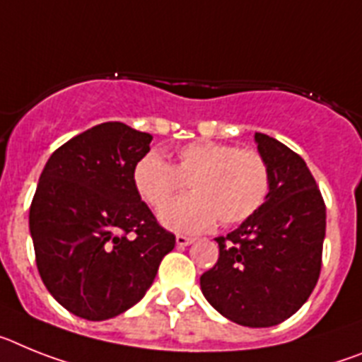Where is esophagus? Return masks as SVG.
Returning a JSON list of instances; mask_svg holds the SVG:
<instances>
[{"instance_id": "34e87169", "label": "esophagus", "mask_w": 362, "mask_h": 362, "mask_svg": "<svg viewBox=\"0 0 362 362\" xmlns=\"http://www.w3.org/2000/svg\"><path fill=\"white\" fill-rule=\"evenodd\" d=\"M193 242H194L193 237H185V235H177V246L178 247L189 246V244H193Z\"/></svg>"}]
</instances>
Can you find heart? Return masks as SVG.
I'll return each instance as SVG.
<instances>
[{
    "label": "heart",
    "mask_w": 362,
    "mask_h": 362,
    "mask_svg": "<svg viewBox=\"0 0 362 362\" xmlns=\"http://www.w3.org/2000/svg\"><path fill=\"white\" fill-rule=\"evenodd\" d=\"M189 181L193 195L163 207L160 220L169 229L199 233L215 226L240 224L259 211L272 187L269 165L260 153L218 142H191L168 163L151 153L133 171L136 193L151 207H162Z\"/></svg>",
    "instance_id": "obj_1"
}]
</instances>
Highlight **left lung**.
<instances>
[{"mask_svg": "<svg viewBox=\"0 0 362 362\" xmlns=\"http://www.w3.org/2000/svg\"><path fill=\"white\" fill-rule=\"evenodd\" d=\"M272 187L259 211L218 242V260L200 276L207 303L250 328H268L293 315L320 275L326 206L315 178L297 153L255 133Z\"/></svg>", "mask_w": 362, "mask_h": 362, "instance_id": "left-lung-1", "label": "left lung"}]
</instances>
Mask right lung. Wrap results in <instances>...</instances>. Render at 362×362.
I'll list each match as a JSON object with an SVG mask.
<instances>
[{
    "mask_svg": "<svg viewBox=\"0 0 362 362\" xmlns=\"http://www.w3.org/2000/svg\"><path fill=\"white\" fill-rule=\"evenodd\" d=\"M151 140L122 122L94 125L58 147L37 182L29 213L37 272L81 319L105 320L134 306L175 247L133 182Z\"/></svg>",
    "mask_w": 362,
    "mask_h": 362,
    "instance_id": "add662e5",
    "label": "right lung"
}]
</instances>
